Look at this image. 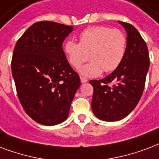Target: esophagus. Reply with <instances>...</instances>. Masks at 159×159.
<instances>
[{"instance_id": "34e87169", "label": "esophagus", "mask_w": 159, "mask_h": 159, "mask_svg": "<svg viewBox=\"0 0 159 159\" xmlns=\"http://www.w3.org/2000/svg\"><path fill=\"white\" fill-rule=\"evenodd\" d=\"M88 80L86 78V77H81V82L82 83H86V82H88Z\"/></svg>"}]
</instances>
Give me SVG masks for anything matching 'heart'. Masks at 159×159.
Segmentation results:
<instances>
[{
  "instance_id": "1",
  "label": "heart",
  "mask_w": 159,
  "mask_h": 159,
  "mask_svg": "<svg viewBox=\"0 0 159 159\" xmlns=\"http://www.w3.org/2000/svg\"><path fill=\"white\" fill-rule=\"evenodd\" d=\"M126 47L127 39L123 31L99 26L82 31L79 43L67 41L64 52L69 63L76 68L90 58V62L80 68V73L87 77H97L103 71L112 72L120 66L125 56Z\"/></svg>"
}]
</instances>
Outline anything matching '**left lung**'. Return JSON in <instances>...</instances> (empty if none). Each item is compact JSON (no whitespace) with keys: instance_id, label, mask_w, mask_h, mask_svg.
I'll use <instances>...</instances> for the list:
<instances>
[{"instance_id":"1","label":"left lung","mask_w":159,"mask_h":159,"mask_svg":"<svg viewBox=\"0 0 159 159\" xmlns=\"http://www.w3.org/2000/svg\"><path fill=\"white\" fill-rule=\"evenodd\" d=\"M118 22L128 36L123 61L103 79L90 81L93 87V113L107 122L123 119L135 108L143 93L150 64L147 44L138 30L129 23ZM111 82L114 84L109 86Z\"/></svg>"}]
</instances>
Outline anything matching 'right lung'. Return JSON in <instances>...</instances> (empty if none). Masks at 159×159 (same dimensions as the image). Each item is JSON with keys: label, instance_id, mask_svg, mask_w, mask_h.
<instances>
[{"label": "right lung", "instance_id": "1", "mask_svg": "<svg viewBox=\"0 0 159 159\" xmlns=\"http://www.w3.org/2000/svg\"><path fill=\"white\" fill-rule=\"evenodd\" d=\"M72 31L71 26L38 21L16 43L11 72L18 98L25 112L42 125H57L67 118L81 85L62 49Z\"/></svg>", "mask_w": 159, "mask_h": 159}]
</instances>
